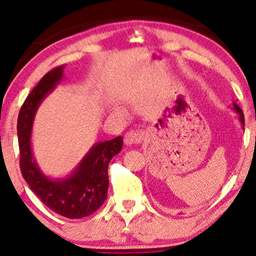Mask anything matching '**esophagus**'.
<instances>
[{
    "mask_svg": "<svg viewBox=\"0 0 256 256\" xmlns=\"http://www.w3.org/2000/svg\"><path fill=\"white\" fill-rule=\"evenodd\" d=\"M143 138H144V132L142 130H130L126 132L124 135V143L127 146L138 144L142 142Z\"/></svg>",
    "mask_w": 256,
    "mask_h": 256,
    "instance_id": "34e87169",
    "label": "esophagus"
}]
</instances>
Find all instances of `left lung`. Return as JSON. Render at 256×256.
I'll use <instances>...</instances> for the list:
<instances>
[{
    "mask_svg": "<svg viewBox=\"0 0 256 256\" xmlns=\"http://www.w3.org/2000/svg\"><path fill=\"white\" fill-rule=\"evenodd\" d=\"M233 110L236 112L238 115H239V120L241 122V126H242V128L244 127V113L242 110H241V108L238 106V104L236 102H233Z\"/></svg>",
    "mask_w": 256,
    "mask_h": 256,
    "instance_id": "obj_1",
    "label": "left lung"
}]
</instances>
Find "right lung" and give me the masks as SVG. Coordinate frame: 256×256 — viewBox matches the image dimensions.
I'll use <instances>...</instances> for the list:
<instances>
[{"label": "right lung", "instance_id": "add662e5", "mask_svg": "<svg viewBox=\"0 0 256 256\" xmlns=\"http://www.w3.org/2000/svg\"><path fill=\"white\" fill-rule=\"evenodd\" d=\"M64 65L48 72L24 101L17 120L20 166L23 178L38 198L52 211L70 219L92 214L107 198L108 164L121 152L124 138L98 142L74 171L65 178L52 180L42 172L31 149V132L36 112L48 93L62 82Z\"/></svg>", "mask_w": 256, "mask_h": 256}]
</instances>
